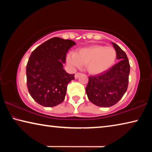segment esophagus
<instances>
[{"label": "esophagus", "mask_w": 152, "mask_h": 152, "mask_svg": "<svg viewBox=\"0 0 152 152\" xmlns=\"http://www.w3.org/2000/svg\"><path fill=\"white\" fill-rule=\"evenodd\" d=\"M80 72H77V73H76L75 74V78H78V77H79V76L80 75Z\"/></svg>", "instance_id": "obj_1"}]
</instances>
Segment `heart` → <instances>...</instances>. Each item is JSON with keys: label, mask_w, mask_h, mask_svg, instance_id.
<instances>
[{"label": "heart", "mask_w": 152, "mask_h": 152, "mask_svg": "<svg viewBox=\"0 0 152 152\" xmlns=\"http://www.w3.org/2000/svg\"><path fill=\"white\" fill-rule=\"evenodd\" d=\"M117 51L114 48L101 45H93L78 50L76 53L71 51L67 56V63L73 68L86 65L87 71L92 74H99L115 64Z\"/></svg>", "instance_id": "heart-1"}]
</instances>
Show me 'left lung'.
<instances>
[{
	"instance_id": "1",
	"label": "left lung",
	"mask_w": 152,
	"mask_h": 152,
	"mask_svg": "<svg viewBox=\"0 0 152 152\" xmlns=\"http://www.w3.org/2000/svg\"><path fill=\"white\" fill-rule=\"evenodd\" d=\"M119 61L104 73L89 76L86 92L90 101L95 105L109 107L117 103L127 91L130 65L125 51L112 43Z\"/></svg>"
}]
</instances>
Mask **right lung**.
Returning <instances> with one entry per match:
<instances>
[{"label":"right lung","mask_w":152,"mask_h":152,"mask_svg":"<svg viewBox=\"0 0 152 152\" xmlns=\"http://www.w3.org/2000/svg\"><path fill=\"white\" fill-rule=\"evenodd\" d=\"M75 45L72 40L53 37L33 51L27 64V86L38 104L52 107L64 101L68 84L75 78L64 70L63 64Z\"/></svg>","instance_id":"add662e5"}]
</instances>
